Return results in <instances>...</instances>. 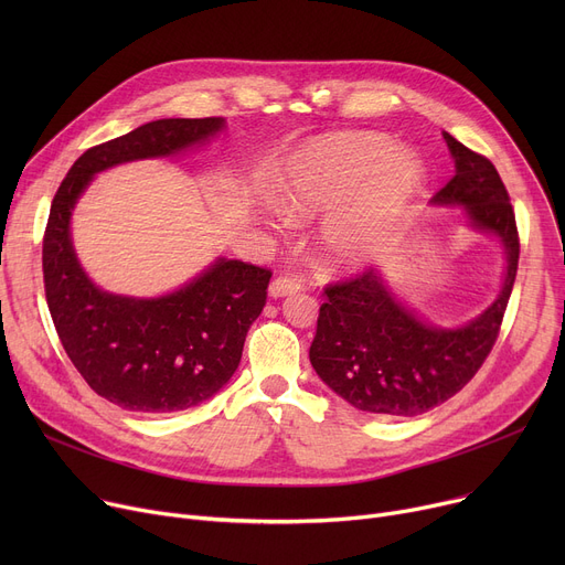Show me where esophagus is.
<instances>
[{"label":"esophagus","instance_id":"obj_1","mask_svg":"<svg viewBox=\"0 0 565 565\" xmlns=\"http://www.w3.org/2000/svg\"><path fill=\"white\" fill-rule=\"evenodd\" d=\"M302 288H305V284H302L300 277L284 275V277L273 279V284H270V298H275V300L277 298H286V295H292V292H298Z\"/></svg>","mask_w":565,"mask_h":565}]
</instances>
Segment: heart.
<instances>
[{
  "instance_id": "obj_1",
  "label": "heart",
  "mask_w": 565,
  "mask_h": 565,
  "mask_svg": "<svg viewBox=\"0 0 565 565\" xmlns=\"http://www.w3.org/2000/svg\"><path fill=\"white\" fill-rule=\"evenodd\" d=\"M426 188L422 160L382 132H334L292 153L277 185L290 222L329 217L318 235L322 263L354 273L375 263L398 220Z\"/></svg>"
}]
</instances>
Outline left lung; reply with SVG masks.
Instances as JSON below:
<instances>
[{
    "mask_svg": "<svg viewBox=\"0 0 565 565\" xmlns=\"http://www.w3.org/2000/svg\"><path fill=\"white\" fill-rule=\"evenodd\" d=\"M456 175L430 203L465 207L467 224L492 233L507 254L497 300L460 328H437L405 307L377 270L324 288L309 360L352 407L377 417H417L456 396L490 354L518 275L520 237L494 164L444 132Z\"/></svg>",
    "mask_w": 565,
    "mask_h": 565,
    "instance_id": "1",
    "label": "left lung"
}]
</instances>
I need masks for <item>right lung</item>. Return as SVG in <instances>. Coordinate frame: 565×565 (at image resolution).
Returning <instances> with one entry per match:
<instances>
[{"label":"right lung","instance_id":"1","mask_svg":"<svg viewBox=\"0 0 565 565\" xmlns=\"http://www.w3.org/2000/svg\"><path fill=\"white\" fill-rule=\"evenodd\" d=\"M224 130V118H160L88 148L58 185L43 237L50 316L79 375L98 396L143 414L194 407L235 373L273 273L243 260L213 265L160 298L98 288L73 249L71 215L94 175L124 162L171 158Z\"/></svg>","mask_w":565,"mask_h":565}]
</instances>
